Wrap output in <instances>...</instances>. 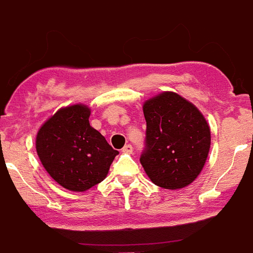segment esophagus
I'll list each match as a JSON object with an SVG mask.
<instances>
[{
  "mask_svg": "<svg viewBox=\"0 0 253 253\" xmlns=\"http://www.w3.org/2000/svg\"><path fill=\"white\" fill-rule=\"evenodd\" d=\"M132 151H134V148H132L131 144H126V146L122 148L123 154H132Z\"/></svg>",
  "mask_w": 253,
  "mask_h": 253,
  "instance_id": "esophagus-1",
  "label": "esophagus"
}]
</instances>
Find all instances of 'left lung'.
<instances>
[{
    "mask_svg": "<svg viewBox=\"0 0 253 253\" xmlns=\"http://www.w3.org/2000/svg\"><path fill=\"white\" fill-rule=\"evenodd\" d=\"M146 150L140 164L160 188L177 190L196 180L208 159L210 126L197 106L174 91L143 103Z\"/></svg>",
    "mask_w": 253,
    "mask_h": 253,
    "instance_id": "1",
    "label": "left lung"
}]
</instances>
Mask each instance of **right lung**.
I'll return each instance as SVG.
<instances>
[{"instance_id": "add662e5", "label": "right lung", "mask_w": 253, "mask_h": 253, "mask_svg": "<svg viewBox=\"0 0 253 253\" xmlns=\"http://www.w3.org/2000/svg\"><path fill=\"white\" fill-rule=\"evenodd\" d=\"M90 109L61 107L41 126L35 147L49 176L71 192H85L105 180L118 151L89 123Z\"/></svg>"}]
</instances>
